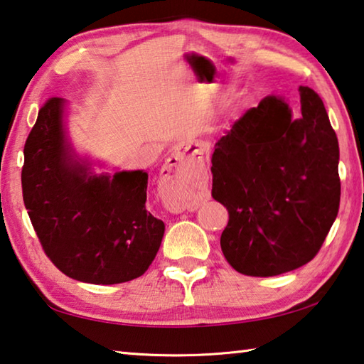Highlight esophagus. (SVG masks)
<instances>
[{"label": "esophagus", "mask_w": 364, "mask_h": 364, "mask_svg": "<svg viewBox=\"0 0 364 364\" xmlns=\"http://www.w3.org/2000/svg\"><path fill=\"white\" fill-rule=\"evenodd\" d=\"M196 156H204V149L193 151ZM184 159L181 152H176L168 159L167 171L168 176H164L160 181V194H162V200L165 207L173 213H181L184 210L193 212L197 208L196 197L189 193L186 184V175L180 170V162Z\"/></svg>", "instance_id": "esophagus-1"}]
</instances>
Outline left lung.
<instances>
[{
    "label": "left lung",
    "instance_id": "1",
    "mask_svg": "<svg viewBox=\"0 0 364 364\" xmlns=\"http://www.w3.org/2000/svg\"><path fill=\"white\" fill-rule=\"evenodd\" d=\"M299 91V115L267 96L215 144L212 197L230 213L220 245L242 274L304 267L337 217L338 141L321 97L308 86Z\"/></svg>",
    "mask_w": 364,
    "mask_h": 364
}]
</instances>
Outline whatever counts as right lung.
Segmentation results:
<instances>
[{
  "mask_svg": "<svg viewBox=\"0 0 364 364\" xmlns=\"http://www.w3.org/2000/svg\"><path fill=\"white\" fill-rule=\"evenodd\" d=\"M63 97H49L23 147L22 194L49 260L72 279L120 284L146 273L165 225L147 212L143 170L93 175L72 152Z\"/></svg>",
  "mask_w": 364,
  "mask_h": 364,
  "instance_id": "add662e5",
  "label": "right lung"
}]
</instances>
